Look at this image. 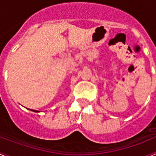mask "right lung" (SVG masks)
<instances>
[{"instance_id":"add662e5","label":"right lung","mask_w":156,"mask_h":156,"mask_svg":"<svg viewBox=\"0 0 156 156\" xmlns=\"http://www.w3.org/2000/svg\"><path fill=\"white\" fill-rule=\"evenodd\" d=\"M32 110V109H31ZM34 112H38V111H36V110H34Z\"/></svg>"}]
</instances>
